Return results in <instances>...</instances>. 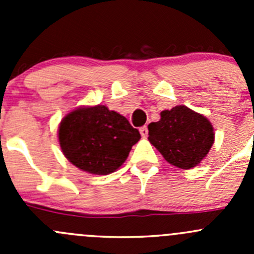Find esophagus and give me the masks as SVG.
Instances as JSON below:
<instances>
[{
  "mask_svg": "<svg viewBox=\"0 0 254 254\" xmlns=\"http://www.w3.org/2000/svg\"><path fill=\"white\" fill-rule=\"evenodd\" d=\"M140 134H141V136H142V137H146V136H147V134H148L147 127H140Z\"/></svg>",
  "mask_w": 254,
  "mask_h": 254,
  "instance_id": "1",
  "label": "esophagus"
}]
</instances>
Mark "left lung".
Here are the masks:
<instances>
[{"label": "left lung", "instance_id": "obj_1", "mask_svg": "<svg viewBox=\"0 0 254 254\" xmlns=\"http://www.w3.org/2000/svg\"><path fill=\"white\" fill-rule=\"evenodd\" d=\"M161 119L148 124V141L166 161L181 170L198 166L215 140L211 123L186 106L161 112Z\"/></svg>", "mask_w": 254, "mask_h": 254}]
</instances>
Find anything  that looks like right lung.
Returning a JSON list of instances; mask_svg holds the SVG:
<instances>
[{
	"instance_id": "1",
	"label": "right lung",
	"mask_w": 254,
	"mask_h": 254,
	"mask_svg": "<svg viewBox=\"0 0 254 254\" xmlns=\"http://www.w3.org/2000/svg\"><path fill=\"white\" fill-rule=\"evenodd\" d=\"M64 156L81 171L107 176L115 172L140 139L125 117L108 107H78L67 113L58 130Z\"/></svg>"
}]
</instances>
